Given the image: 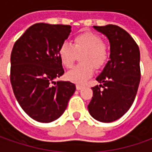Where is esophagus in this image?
<instances>
[{
  "label": "esophagus",
  "mask_w": 152,
  "mask_h": 152,
  "mask_svg": "<svg viewBox=\"0 0 152 152\" xmlns=\"http://www.w3.org/2000/svg\"><path fill=\"white\" fill-rule=\"evenodd\" d=\"M83 88V85H80V84H77L76 85V88H77V90H81Z\"/></svg>",
  "instance_id": "34e87169"
}]
</instances>
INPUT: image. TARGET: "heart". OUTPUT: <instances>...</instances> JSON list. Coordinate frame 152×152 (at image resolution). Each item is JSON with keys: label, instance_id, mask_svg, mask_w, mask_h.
Masks as SVG:
<instances>
[{"label": "heart", "instance_id": "b5f03b06", "mask_svg": "<svg viewBox=\"0 0 152 152\" xmlns=\"http://www.w3.org/2000/svg\"><path fill=\"white\" fill-rule=\"evenodd\" d=\"M81 54L82 64L74 67L67 74V78L76 83H83L93 76L94 67L98 69L105 64L109 54L108 46L98 34L84 32L74 37L73 45L64 43L58 50L60 61L68 69L74 65L77 56Z\"/></svg>", "mask_w": 152, "mask_h": 152}]
</instances>
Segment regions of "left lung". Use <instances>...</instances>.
Here are the masks:
<instances>
[{
    "label": "left lung",
    "instance_id": "8db88e82",
    "mask_svg": "<svg viewBox=\"0 0 152 152\" xmlns=\"http://www.w3.org/2000/svg\"><path fill=\"white\" fill-rule=\"evenodd\" d=\"M94 28L108 39L110 59L96 78L101 84L92 88L88 108L94 119L112 122L122 118L135 100L141 79L140 50L133 38L119 26Z\"/></svg>",
    "mask_w": 152,
    "mask_h": 152
}]
</instances>
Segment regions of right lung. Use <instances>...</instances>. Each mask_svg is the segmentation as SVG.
<instances>
[{
  "label": "right lung",
  "mask_w": 152,
  "mask_h": 152,
  "mask_svg": "<svg viewBox=\"0 0 152 152\" xmlns=\"http://www.w3.org/2000/svg\"><path fill=\"white\" fill-rule=\"evenodd\" d=\"M70 32V26L37 23L28 28L13 46L12 89L22 109L37 122L58 119L76 89L69 81L54 82L64 74L58 50Z\"/></svg>",
  "instance_id": "obj_1"
}]
</instances>
